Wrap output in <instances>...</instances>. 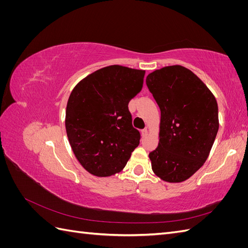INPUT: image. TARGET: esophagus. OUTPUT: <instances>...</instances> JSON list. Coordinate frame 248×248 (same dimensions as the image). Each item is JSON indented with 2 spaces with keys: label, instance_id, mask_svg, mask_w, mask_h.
Wrapping results in <instances>:
<instances>
[{
  "label": "esophagus",
  "instance_id": "obj_1",
  "mask_svg": "<svg viewBox=\"0 0 248 248\" xmlns=\"http://www.w3.org/2000/svg\"><path fill=\"white\" fill-rule=\"evenodd\" d=\"M147 136H148V129H147V128L142 129V130H141V137H142V138H146Z\"/></svg>",
  "mask_w": 248,
  "mask_h": 248
}]
</instances>
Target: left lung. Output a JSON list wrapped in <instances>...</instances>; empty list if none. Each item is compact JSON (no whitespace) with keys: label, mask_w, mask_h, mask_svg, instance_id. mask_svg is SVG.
<instances>
[{"label":"left lung","mask_w":248,"mask_h":248,"mask_svg":"<svg viewBox=\"0 0 248 248\" xmlns=\"http://www.w3.org/2000/svg\"><path fill=\"white\" fill-rule=\"evenodd\" d=\"M161 111L159 144L149 153L155 175L182 182L208 158L218 131V108L213 94L185 67H163L146 78Z\"/></svg>","instance_id":"obj_1"}]
</instances>
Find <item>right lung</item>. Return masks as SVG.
<instances>
[{
	"label": "right lung",
	"instance_id": "add662e5",
	"mask_svg": "<svg viewBox=\"0 0 248 248\" xmlns=\"http://www.w3.org/2000/svg\"><path fill=\"white\" fill-rule=\"evenodd\" d=\"M145 71L112 65L90 74L72 90L66 132L89 172L108 177L121 170L140 140L128 103L142 87Z\"/></svg>",
	"mask_w": 248,
	"mask_h": 248
}]
</instances>
